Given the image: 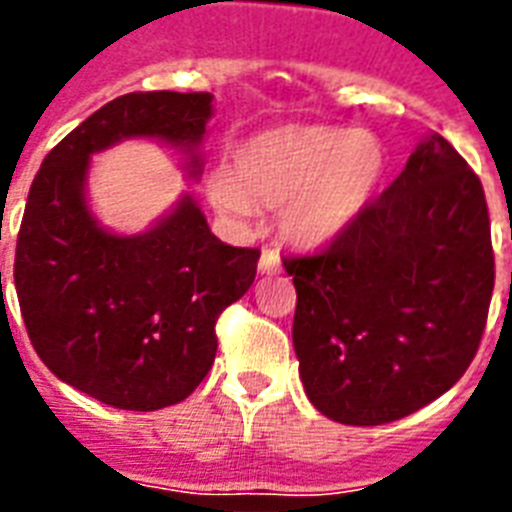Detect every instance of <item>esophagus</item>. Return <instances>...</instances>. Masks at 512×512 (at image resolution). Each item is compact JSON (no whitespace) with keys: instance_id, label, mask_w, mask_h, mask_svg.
Segmentation results:
<instances>
[{"instance_id":"1","label":"esophagus","mask_w":512,"mask_h":512,"mask_svg":"<svg viewBox=\"0 0 512 512\" xmlns=\"http://www.w3.org/2000/svg\"><path fill=\"white\" fill-rule=\"evenodd\" d=\"M281 271V257L276 249H263V257H260V273H276Z\"/></svg>"}]
</instances>
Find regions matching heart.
<instances>
[{
    "instance_id": "obj_1",
    "label": "heart",
    "mask_w": 512,
    "mask_h": 512,
    "mask_svg": "<svg viewBox=\"0 0 512 512\" xmlns=\"http://www.w3.org/2000/svg\"><path fill=\"white\" fill-rule=\"evenodd\" d=\"M385 172L382 143L342 127H279L236 148L231 177L209 180V196L231 215L281 209V233L305 249L345 233L372 201Z\"/></svg>"
}]
</instances>
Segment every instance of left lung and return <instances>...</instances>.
Wrapping results in <instances>:
<instances>
[{"mask_svg": "<svg viewBox=\"0 0 512 512\" xmlns=\"http://www.w3.org/2000/svg\"><path fill=\"white\" fill-rule=\"evenodd\" d=\"M311 404L342 425H385L452 388L484 337L494 249L484 185L430 135L348 231L284 257Z\"/></svg>", "mask_w": 512, "mask_h": 512, "instance_id": "left-lung-1", "label": "left lung"}]
</instances>
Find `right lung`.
Segmentation results:
<instances>
[{"mask_svg":"<svg viewBox=\"0 0 512 512\" xmlns=\"http://www.w3.org/2000/svg\"><path fill=\"white\" fill-rule=\"evenodd\" d=\"M209 116V92H127L68 132L28 191L12 279L31 345L58 380L114 409L154 412L199 388L217 319L252 287L260 249L223 244L191 196L148 233L103 231L84 201L90 154L122 138L196 148Z\"/></svg>","mask_w":512,"mask_h":512,"instance_id":"add662e5","label":"right lung"}]
</instances>
